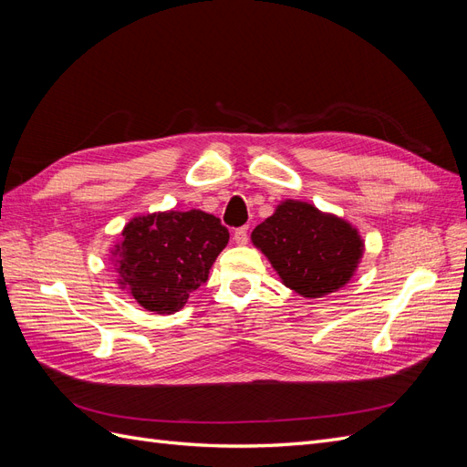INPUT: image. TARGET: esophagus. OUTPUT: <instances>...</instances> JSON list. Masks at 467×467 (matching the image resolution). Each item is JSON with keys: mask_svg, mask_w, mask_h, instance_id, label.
Listing matches in <instances>:
<instances>
[{"mask_svg": "<svg viewBox=\"0 0 467 467\" xmlns=\"http://www.w3.org/2000/svg\"><path fill=\"white\" fill-rule=\"evenodd\" d=\"M234 239H235V244L245 245L249 242V228H247V225H242V228H237L235 234H234Z\"/></svg>", "mask_w": 467, "mask_h": 467, "instance_id": "34e87169", "label": "esophagus"}]
</instances>
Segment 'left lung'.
I'll list each match as a JSON object with an SVG mask.
<instances>
[{"instance_id":"left-lung-1","label":"left lung","mask_w":467,"mask_h":467,"mask_svg":"<svg viewBox=\"0 0 467 467\" xmlns=\"http://www.w3.org/2000/svg\"><path fill=\"white\" fill-rule=\"evenodd\" d=\"M278 276L306 298H321L347 285L362 255V242L345 220L306 202H282L251 234Z\"/></svg>"}]
</instances>
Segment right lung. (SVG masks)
I'll return each instance as SVG.
<instances>
[{
  "label": "right lung",
  "mask_w": 467,
  "mask_h": 467,
  "mask_svg": "<svg viewBox=\"0 0 467 467\" xmlns=\"http://www.w3.org/2000/svg\"><path fill=\"white\" fill-rule=\"evenodd\" d=\"M228 239L220 218L202 210L134 218L115 251L120 285L150 312L173 314L208 280Z\"/></svg>",
  "instance_id": "obj_1"
}]
</instances>
